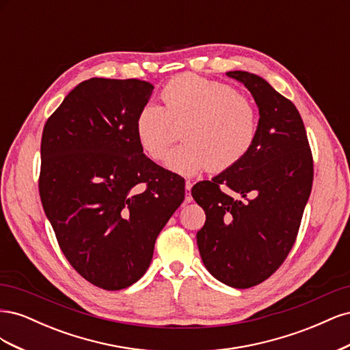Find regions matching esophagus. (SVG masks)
Segmentation results:
<instances>
[{"label": "esophagus", "mask_w": 350, "mask_h": 350, "mask_svg": "<svg viewBox=\"0 0 350 350\" xmlns=\"http://www.w3.org/2000/svg\"><path fill=\"white\" fill-rule=\"evenodd\" d=\"M191 188H193V183L191 181H185V189H187L185 203H191V201H193V197H191V194H189V191H191Z\"/></svg>", "instance_id": "obj_1"}]
</instances>
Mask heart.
<instances>
[{"instance_id": "1", "label": "heart", "mask_w": 350, "mask_h": 350, "mask_svg": "<svg viewBox=\"0 0 350 350\" xmlns=\"http://www.w3.org/2000/svg\"><path fill=\"white\" fill-rule=\"evenodd\" d=\"M161 99L163 108L147 103L137 112L134 134L147 157L162 161L176 139L174 124L185 122V142L166 156L172 172L193 176L210 166L216 172L226 171L238 165L257 140L256 107L225 83L181 74L165 84Z\"/></svg>"}]
</instances>
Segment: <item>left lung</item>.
Listing matches in <instances>:
<instances>
[{
    "label": "left lung",
    "instance_id": "8db88e82",
    "mask_svg": "<svg viewBox=\"0 0 350 350\" xmlns=\"http://www.w3.org/2000/svg\"><path fill=\"white\" fill-rule=\"evenodd\" d=\"M258 107V134L250 153L191 194L206 224L197 232L211 276L237 289L276 271L298 235L314 178L312 154L295 105L256 74L229 71Z\"/></svg>",
    "mask_w": 350,
    "mask_h": 350
}]
</instances>
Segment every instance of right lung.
Returning a JSON list of instances; mask_svg holds the SVG:
<instances>
[{"instance_id":"add662e5","label":"right lung","mask_w":350,"mask_h":350,"mask_svg":"<svg viewBox=\"0 0 350 350\" xmlns=\"http://www.w3.org/2000/svg\"><path fill=\"white\" fill-rule=\"evenodd\" d=\"M153 89L137 79H89L42 133L45 215L74 270L105 291L143 276L157 235L185 197L184 178L150 161L135 140L137 112Z\"/></svg>"}]
</instances>
